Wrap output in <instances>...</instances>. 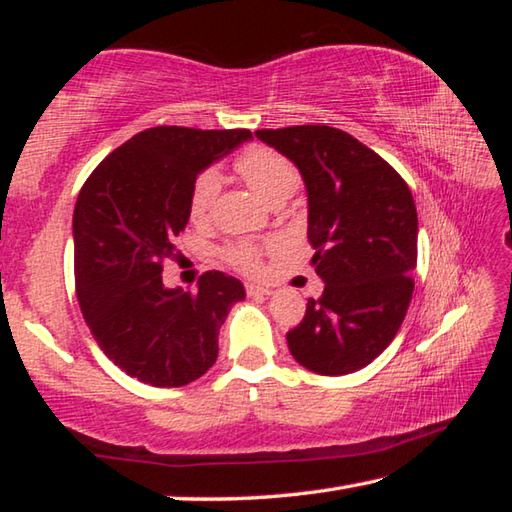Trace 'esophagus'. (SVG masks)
<instances>
[{
  "instance_id": "1",
  "label": "esophagus",
  "mask_w": 512,
  "mask_h": 512,
  "mask_svg": "<svg viewBox=\"0 0 512 512\" xmlns=\"http://www.w3.org/2000/svg\"><path fill=\"white\" fill-rule=\"evenodd\" d=\"M246 293H248V296H271L273 289L271 287H264V284L248 282L246 284Z\"/></svg>"
}]
</instances>
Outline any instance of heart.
<instances>
[{
	"label": "heart",
	"instance_id": "heart-1",
	"mask_svg": "<svg viewBox=\"0 0 512 512\" xmlns=\"http://www.w3.org/2000/svg\"><path fill=\"white\" fill-rule=\"evenodd\" d=\"M235 169L246 180V185L271 205L277 201H287L300 185V173L293 167V162L284 158L282 153L266 149V146H250V149H246L237 158ZM219 189V171L205 169L198 173L192 192H189V216H192L194 223H203L210 219ZM262 248L264 246L255 244V241H235V244H228L223 248V257L232 266L239 268V271L248 273L257 268Z\"/></svg>",
	"mask_w": 512,
	"mask_h": 512
}]
</instances>
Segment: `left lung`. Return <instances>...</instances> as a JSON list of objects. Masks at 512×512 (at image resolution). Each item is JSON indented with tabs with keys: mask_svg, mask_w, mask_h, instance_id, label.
Wrapping results in <instances>:
<instances>
[{
	"mask_svg": "<svg viewBox=\"0 0 512 512\" xmlns=\"http://www.w3.org/2000/svg\"><path fill=\"white\" fill-rule=\"evenodd\" d=\"M296 164L307 189V237L325 291L309 298L287 343L300 366L350 375L395 339L413 296L418 212L391 164L332 126L255 133Z\"/></svg>",
	"mask_w": 512,
	"mask_h": 512,
	"instance_id": "left-lung-1",
	"label": "left lung"
}]
</instances>
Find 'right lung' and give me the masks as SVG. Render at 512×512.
I'll use <instances>...</instances> for the list:
<instances>
[{
    "instance_id": "right-lung-1",
    "label": "right lung",
    "mask_w": 512,
    "mask_h": 512,
    "mask_svg": "<svg viewBox=\"0 0 512 512\" xmlns=\"http://www.w3.org/2000/svg\"><path fill=\"white\" fill-rule=\"evenodd\" d=\"M253 140L246 128L155 126L112 151L85 180L74 207L76 296L103 354L158 388L203 377L219 329L246 298L237 277L207 271L196 291L164 287L162 264L189 221L198 173Z\"/></svg>"
}]
</instances>
